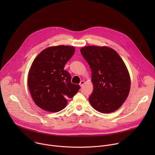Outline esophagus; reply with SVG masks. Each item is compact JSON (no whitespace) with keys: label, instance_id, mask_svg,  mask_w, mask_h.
Listing matches in <instances>:
<instances>
[{"label":"esophagus","instance_id":"1","mask_svg":"<svg viewBox=\"0 0 155 155\" xmlns=\"http://www.w3.org/2000/svg\"><path fill=\"white\" fill-rule=\"evenodd\" d=\"M84 83H85V81H84V80H82V81H81L80 83V86H83Z\"/></svg>","mask_w":155,"mask_h":155}]
</instances>
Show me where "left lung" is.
Masks as SVG:
<instances>
[{"label":"left lung","mask_w":155,"mask_h":155,"mask_svg":"<svg viewBox=\"0 0 155 155\" xmlns=\"http://www.w3.org/2000/svg\"><path fill=\"white\" fill-rule=\"evenodd\" d=\"M80 52L91 69V106L103 114L116 111L127 99L130 88V78L124 61L115 50L105 46H86Z\"/></svg>","instance_id":"obj_1"}]
</instances>
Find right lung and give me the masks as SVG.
<instances>
[{"label": "right lung", "instance_id": "add662e5", "mask_svg": "<svg viewBox=\"0 0 155 155\" xmlns=\"http://www.w3.org/2000/svg\"><path fill=\"white\" fill-rule=\"evenodd\" d=\"M75 52L74 47L58 45L41 51L31 64L28 76L30 94L41 109L58 112L78 91L80 85L71 83L64 66Z\"/></svg>", "mask_w": 155, "mask_h": 155}]
</instances>
